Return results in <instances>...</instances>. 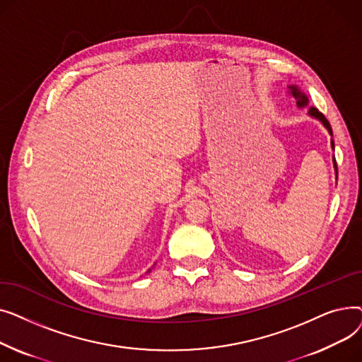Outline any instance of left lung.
Segmentation results:
<instances>
[{
  "instance_id": "obj_1",
  "label": "left lung",
  "mask_w": 362,
  "mask_h": 362,
  "mask_svg": "<svg viewBox=\"0 0 362 362\" xmlns=\"http://www.w3.org/2000/svg\"><path fill=\"white\" fill-rule=\"evenodd\" d=\"M288 88H289V92L292 93V97L296 100V104H298V107H299V108H303V107H307V105H308V97H307V95L303 93V92H302L296 85H289ZM308 114H310L311 117H314V119L320 120V122L322 123V126H325V127L329 130L330 136H333L332 126H330L329 120H327L325 116H322V112H320L315 107H310ZM332 148L334 149V142H333V139H332ZM333 164H334V171H336V176H337V164H336V160H334V158H333Z\"/></svg>"
}]
</instances>
